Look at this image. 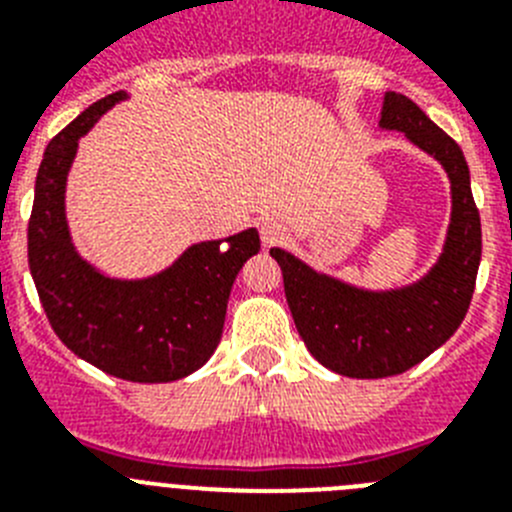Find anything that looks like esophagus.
Instances as JSON below:
<instances>
[{"label":"esophagus","instance_id":"obj_1","mask_svg":"<svg viewBox=\"0 0 512 512\" xmlns=\"http://www.w3.org/2000/svg\"><path fill=\"white\" fill-rule=\"evenodd\" d=\"M259 233H261V243H264V248H271V246H277V243H282L284 225L277 223V220H271V217H266V220H261L259 223Z\"/></svg>","mask_w":512,"mask_h":512}]
</instances>
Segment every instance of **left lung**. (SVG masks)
<instances>
[{
    "label": "left lung",
    "mask_w": 512,
    "mask_h": 512,
    "mask_svg": "<svg viewBox=\"0 0 512 512\" xmlns=\"http://www.w3.org/2000/svg\"><path fill=\"white\" fill-rule=\"evenodd\" d=\"M382 128L402 130L449 171L451 228L436 269L400 292H361L315 274L295 256L271 248L282 266L284 295L307 351L343 377L382 379L408 372L449 341L469 310L482 259V225L469 187L467 158L451 135L405 94L387 92Z\"/></svg>",
    "instance_id": "1"
}]
</instances>
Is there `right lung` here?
<instances>
[{
    "instance_id": "obj_1",
    "label": "right lung",
    "mask_w": 512,
    "mask_h": 512,
    "mask_svg": "<svg viewBox=\"0 0 512 512\" xmlns=\"http://www.w3.org/2000/svg\"><path fill=\"white\" fill-rule=\"evenodd\" d=\"M125 92L94 102L43 153L27 223V261L45 318L66 346L112 377L174 382L200 369L220 343L230 287L246 259L259 253V233L189 248L171 269L143 282H115L76 256L63 189L76 143Z\"/></svg>"
}]
</instances>
